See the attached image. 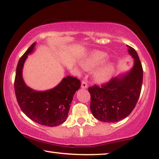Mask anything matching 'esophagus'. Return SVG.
Returning <instances> with one entry per match:
<instances>
[{
  "label": "esophagus",
  "instance_id": "34e87169",
  "mask_svg": "<svg viewBox=\"0 0 159 159\" xmlns=\"http://www.w3.org/2000/svg\"><path fill=\"white\" fill-rule=\"evenodd\" d=\"M81 87H82V89H85V88H88V83H87V82L84 81V80H82Z\"/></svg>",
  "mask_w": 159,
  "mask_h": 159
}]
</instances>
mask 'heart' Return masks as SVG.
Instances as JSON below:
<instances>
[{"label": "heart", "instance_id": "heart-1", "mask_svg": "<svg viewBox=\"0 0 159 159\" xmlns=\"http://www.w3.org/2000/svg\"><path fill=\"white\" fill-rule=\"evenodd\" d=\"M107 54L103 52H95L82 63V66L87 70H91L100 66L107 59ZM115 72V66L107 64L101 66L94 73V79L98 83L103 84L109 81Z\"/></svg>", "mask_w": 159, "mask_h": 159}]
</instances>
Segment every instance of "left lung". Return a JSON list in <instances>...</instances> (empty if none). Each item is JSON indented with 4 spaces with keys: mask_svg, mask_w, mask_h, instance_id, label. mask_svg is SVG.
<instances>
[{
    "mask_svg": "<svg viewBox=\"0 0 159 159\" xmlns=\"http://www.w3.org/2000/svg\"><path fill=\"white\" fill-rule=\"evenodd\" d=\"M134 58L129 72L112 78L101 86L88 88L90 110L95 118L104 122H116L126 118L135 107L143 84V70L139 56L133 48L127 45Z\"/></svg>",
    "mask_w": 159,
    "mask_h": 159,
    "instance_id": "8db88e82",
    "label": "left lung"
}]
</instances>
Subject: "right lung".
<instances>
[{"instance_id": "1", "label": "right lung", "mask_w": 159, "mask_h": 159, "mask_svg": "<svg viewBox=\"0 0 159 159\" xmlns=\"http://www.w3.org/2000/svg\"><path fill=\"white\" fill-rule=\"evenodd\" d=\"M35 43L31 45L17 64L14 80L16 101L24 114L32 121L41 125L56 127L66 121L74 95L81 83L77 78L67 76L49 90L37 91L26 85L22 78V69Z\"/></svg>"}]
</instances>
